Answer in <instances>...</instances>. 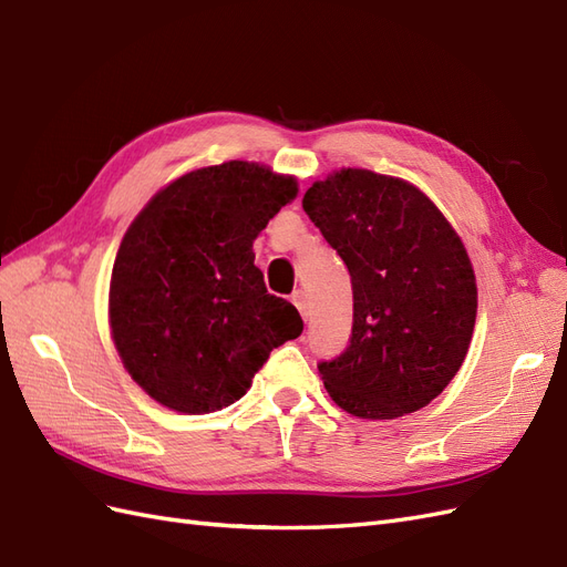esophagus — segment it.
I'll use <instances>...</instances> for the list:
<instances>
[{"label": "esophagus", "instance_id": "esophagus-1", "mask_svg": "<svg viewBox=\"0 0 567 567\" xmlns=\"http://www.w3.org/2000/svg\"><path fill=\"white\" fill-rule=\"evenodd\" d=\"M290 300H293V305L300 310L302 319L307 321V293H305V290H296L293 298H290Z\"/></svg>", "mask_w": 567, "mask_h": 567}]
</instances>
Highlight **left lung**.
<instances>
[{
    "instance_id": "1",
    "label": "left lung",
    "mask_w": 567,
    "mask_h": 567,
    "mask_svg": "<svg viewBox=\"0 0 567 567\" xmlns=\"http://www.w3.org/2000/svg\"><path fill=\"white\" fill-rule=\"evenodd\" d=\"M302 208L352 279L350 346L317 364L331 400L373 421L431 404L466 359L477 312L458 234L414 184L359 167L315 182Z\"/></svg>"
}]
</instances>
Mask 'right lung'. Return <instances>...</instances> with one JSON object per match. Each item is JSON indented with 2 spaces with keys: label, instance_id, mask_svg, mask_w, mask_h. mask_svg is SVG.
Wrapping results in <instances>:
<instances>
[{
  "label": "right lung",
  "instance_id": "1",
  "mask_svg": "<svg viewBox=\"0 0 567 567\" xmlns=\"http://www.w3.org/2000/svg\"><path fill=\"white\" fill-rule=\"evenodd\" d=\"M298 194L269 167L229 161L153 196L115 255L111 333L132 379L182 414L241 400L274 348L302 333L293 305L267 293L252 241Z\"/></svg>",
  "mask_w": 567,
  "mask_h": 567
}]
</instances>
